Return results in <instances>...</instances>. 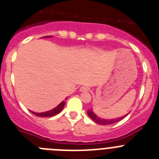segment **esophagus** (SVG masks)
I'll list each match as a JSON object with an SVG mask.
<instances>
[{"instance_id": "obj_1", "label": "esophagus", "mask_w": 159, "mask_h": 159, "mask_svg": "<svg viewBox=\"0 0 159 159\" xmlns=\"http://www.w3.org/2000/svg\"><path fill=\"white\" fill-rule=\"evenodd\" d=\"M89 87L86 86V85H83V86H81V88H80V91L81 92H87V91H89Z\"/></svg>"}]
</instances>
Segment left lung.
<instances>
[{
    "mask_svg": "<svg viewBox=\"0 0 159 159\" xmlns=\"http://www.w3.org/2000/svg\"><path fill=\"white\" fill-rule=\"evenodd\" d=\"M87 114H88L89 116L92 119L94 122H96L97 124H101V125H108V124H115V123L121 120H123L124 117L128 116V114H127V115L124 116H122V117H120V118L112 119V120H105V119L100 118V117L97 116L94 113L93 111V109L89 110V111H87Z\"/></svg>",
    "mask_w": 159,
    "mask_h": 159,
    "instance_id": "1",
    "label": "left lung"
}]
</instances>
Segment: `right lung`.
Wrapping results in <instances>:
<instances>
[{"label":"right lung","mask_w":159,"mask_h":159,"mask_svg":"<svg viewBox=\"0 0 159 159\" xmlns=\"http://www.w3.org/2000/svg\"><path fill=\"white\" fill-rule=\"evenodd\" d=\"M44 37H51V36H44ZM65 101H62V102L58 104V106L56 108H53V109L50 110V111H44V112H40V113H39V112H35V111H31V113H33L34 115L37 116L39 117H51L57 115L60 112V111H62V108H63L64 105H65Z\"/></svg>","instance_id":"obj_1"}]
</instances>
